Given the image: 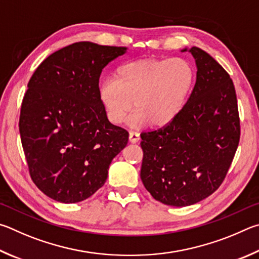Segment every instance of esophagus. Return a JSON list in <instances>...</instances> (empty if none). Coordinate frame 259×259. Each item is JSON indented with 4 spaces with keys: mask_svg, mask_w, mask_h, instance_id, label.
Wrapping results in <instances>:
<instances>
[{
    "mask_svg": "<svg viewBox=\"0 0 259 259\" xmlns=\"http://www.w3.org/2000/svg\"><path fill=\"white\" fill-rule=\"evenodd\" d=\"M130 141L132 143H137L140 141V134L135 131H130Z\"/></svg>",
    "mask_w": 259,
    "mask_h": 259,
    "instance_id": "1",
    "label": "esophagus"
}]
</instances>
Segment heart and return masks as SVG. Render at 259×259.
Segmentation results:
<instances>
[{
	"label": "heart",
	"mask_w": 259,
	"mask_h": 259,
	"mask_svg": "<svg viewBox=\"0 0 259 259\" xmlns=\"http://www.w3.org/2000/svg\"><path fill=\"white\" fill-rule=\"evenodd\" d=\"M193 80V68L185 59H146L118 67L113 79L100 86L99 94L113 125L122 124L134 106L135 112L128 119L131 126L149 122L160 127L179 116Z\"/></svg>",
	"instance_id": "heart-1"
}]
</instances>
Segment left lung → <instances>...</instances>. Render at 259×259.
<instances>
[{"label":"left lung","mask_w":259,"mask_h":259,"mask_svg":"<svg viewBox=\"0 0 259 259\" xmlns=\"http://www.w3.org/2000/svg\"><path fill=\"white\" fill-rule=\"evenodd\" d=\"M190 52L198 70L187 103L169 124L141 133L143 185L156 200L175 207L197 203L221 187L240 140L230 75L203 50Z\"/></svg>","instance_id":"1"}]
</instances>
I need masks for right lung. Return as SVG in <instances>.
<instances>
[{
  "instance_id": "add662e5",
  "label": "right lung",
  "mask_w": 259,
  "mask_h": 259,
  "mask_svg": "<svg viewBox=\"0 0 259 259\" xmlns=\"http://www.w3.org/2000/svg\"><path fill=\"white\" fill-rule=\"evenodd\" d=\"M126 48L77 42L36 68L22 99L19 132L29 175L53 200L83 201L102 187L128 132L108 120L101 71Z\"/></svg>"
}]
</instances>
